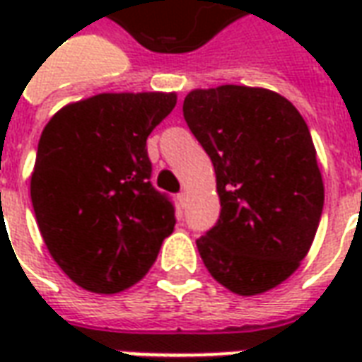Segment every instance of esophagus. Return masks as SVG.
Segmentation results:
<instances>
[{"instance_id": "1", "label": "esophagus", "mask_w": 362, "mask_h": 362, "mask_svg": "<svg viewBox=\"0 0 362 362\" xmlns=\"http://www.w3.org/2000/svg\"><path fill=\"white\" fill-rule=\"evenodd\" d=\"M178 202H180L182 207L186 205V202H188V192H186V189H182L180 194H178Z\"/></svg>"}]
</instances>
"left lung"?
<instances>
[{
	"mask_svg": "<svg viewBox=\"0 0 362 362\" xmlns=\"http://www.w3.org/2000/svg\"><path fill=\"white\" fill-rule=\"evenodd\" d=\"M186 124L209 155L221 213L197 250L207 272L240 296L288 279L308 254L324 182L306 122L279 93L221 85L184 98Z\"/></svg>",
	"mask_w": 362,
	"mask_h": 362,
	"instance_id": "left-lung-1",
	"label": "left lung"
}]
</instances>
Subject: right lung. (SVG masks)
Here are the masks:
<instances>
[{
    "mask_svg": "<svg viewBox=\"0 0 362 362\" xmlns=\"http://www.w3.org/2000/svg\"><path fill=\"white\" fill-rule=\"evenodd\" d=\"M176 93H100L66 104L44 127L30 199L44 244L75 285L114 295L143 279L174 230L153 188L147 137Z\"/></svg>",
    "mask_w": 362,
    "mask_h": 362,
    "instance_id": "1",
    "label": "right lung"
}]
</instances>
